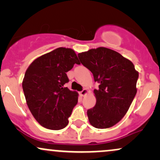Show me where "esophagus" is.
Listing matches in <instances>:
<instances>
[{"label": "esophagus", "mask_w": 160, "mask_h": 160, "mask_svg": "<svg viewBox=\"0 0 160 160\" xmlns=\"http://www.w3.org/2000/svg\"><path fill=\"white\" fill-rule=\"evenodd\" d=\"M88 92H89V90H88L87 89H86V88H85V89H83L81 92H80V95H81V96H85V95L87 94Z\"/></svg>", "instance_id": "1"}]
</instances>
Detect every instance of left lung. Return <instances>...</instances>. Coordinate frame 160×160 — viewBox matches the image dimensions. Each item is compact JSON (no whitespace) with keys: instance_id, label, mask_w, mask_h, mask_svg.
Returning <instances> with one entry per match:
<instances>
[{"instance_id":"1","label":"left lung","mask_w":160,"mask_h":160,"mask_svg":"<svg viewBox=\"0 0 160 160\" xmlns=\"http://www.w3.org/2000/svg\"><path fill=\"white\" fill-rule=\"evenodd\" d=\"M81 63L100 85L95 89V107L87 111L90 124L97 128L112 127L127 113L137 92L138 72L133 63L106 47L78 54Z\"/></svg>"}]
</instances>
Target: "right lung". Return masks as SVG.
Returning a JSON list of instances; mask_svg holds the SVG:
<instances>
[{
	"instance_id": "1",
	"label": "right lung",
	"mask_w": 160,
	"mask_h": 160,
	"mask_svg": "<svg viewBox=\"0 0 160 160\" xmlns=\"http://www.w3.org/2000/svg\"><path fill=\"white\" fill-rule=\"evenodd\" d=\"M80 65L74 50L59 47L38 57L25 71L22 89L33 117L44 128L59 130L68 124V117L78 101V93L65 87L66 73Z\"/></svg>"
}]
</instances>
